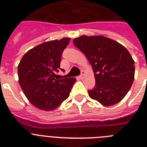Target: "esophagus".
Masks as SVG:
<instances>
[{
    "label": "esophagus",
    "instance_id": "obj_1",
    "mask_svg": "<svg viewBox=\"0 0 147 147\" xmlns=\"http://www.w3.org/2000/svg\"><path fill=\"white\" fill-rule=\"evenodd\" d=\"M84 78H85V72H84V71H82L81 75H80V79H83Z\"/></svg>",
    "mask_w": 147,
    "mask_h": 147
}]
</instances>
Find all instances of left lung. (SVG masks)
<instances>
[{
	"label": "left lung",
	"mask_w": 147,
	"mask_h": 147,
	"mask_svg": "<svg viewBox=\"0 0 147 147\" xmlns=\"http://www.w3.org/2000/svg\"><path fill=\"white\" fill-rule=\"evenodd\" d=\"M74 45L85 54L93 68L95 84L88 95L104 106L119 102L133 85L135 62L119 42L102 36H81Z\"/></svg>",
	"instance_id": "left-lung-1"
}]
</instances>
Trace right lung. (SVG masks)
Instances as JSON below:
<instances>
[{
  "mask_svg": "<svg viewBox=\"0 0 147 147\" xmlns=\"http://www.w3.org/2000/svg\"><path fill=\"white\" fill-rule=\"evenodd\" d=\"M70 38L46 42L29 50L21 59L19 83L29 102L43 111H53L69 96L74 78L55 79L62 53ZM61 70H64L61 69Z\"/></svg>",
  "mask_w": 147,
  "mask_h": 147,
  "instance_id": "add662e5",
  "label": "right lung"
}]
</instances>
